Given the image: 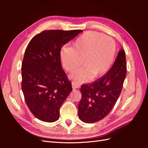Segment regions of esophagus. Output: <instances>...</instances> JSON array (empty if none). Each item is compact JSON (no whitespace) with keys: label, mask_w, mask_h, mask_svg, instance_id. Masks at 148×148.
I'll use <instances>...</instances> for the list:
<instances>
[{"label":"esophagus","mask_w":148,"mask_h":148,"mask_svg":"<svg viewBox=\"0 0 148 148\" xmlns=\"http://www.w3.org/2000/svg\"><path fill=\"white\" fill-rule=\"evenodd\" d=\"M71 85H72V88L73 89H77V88H79V84H78V83H77L75 82H73L72 83H71Z\"/></svg>","instance_id":"1"}]
</instances>
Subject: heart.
I'll use <instances>...</instances> for the list:
<instances>
[{"mask_svg": "<svg viewBox=\"0 0 148 148\" xmlns=\"http://www.w3.org/2000/svg\"><path fill=\"white\" fill-rule=\"evenodd\" d=\"M116 51L114 40L95 31H88L78 37L72 47L64 46L60 60L64 68L73 72L80 65L83 66L71 76L77 83L86 82L104 75L112 64Z\"/></svg>", "mask_w": 148, "mask_h": 148, "instance_id": "obj_1", "label": "heart"}]
</instances>
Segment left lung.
I'll return each instance as SVG.
<instances>
[{
	"label": "left lung",
	"mask_w": 148,
	"mask_h": 148,
	"mask_svg": "<svg viewBox=\"0 0 148 148\" xmlns=\"http://www.w3.org/2000/svg\"><path fill=\"white\" fill-rule=\"evenodd\" d=\"M126 74L125 52L120 49L112 66L104 76L82 86V99L78 107L79 119L90 123L106 117L118 99Z\"/></svg>",
	"instance_id": "8db88e82"
}]
</instances>
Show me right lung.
Masks as SVG:
<instances>
[{"label":"right lung","instance_id":"add662e5","mask_svg":"<svg viewBox=\"0 0 148 148\" xmlns=\"http://www.w3.org/2000/svg\"><path fill=\"white\" fill-rule=\"evenodd\" d=\"M82 30H46L34 36L21 65V89L31 112L40 120L56 122L60 108L72 91L60 60L65 44Z\"/></svg>","mask_w":148,"mask_h":148}]
</instances>
